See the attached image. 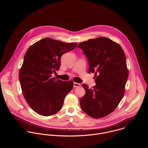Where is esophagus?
I'll return each instance as SVG.
<instances>
[{
    "instance_id": "34e87169",
    "label": "esophagus",
    "mask_w": 148,
    "mask_h": 148,
    "mask_svg": "<svg viewBox=\"0 0 148 148\" xmlns=\"http://www.w3.org/2000/svg\"><path fill=\"white\" fill-rule=\"evenodd\" d=\"M74 87H79L81 86V84L79 83H77V82H74Z\"/></svg>"
}]
</instances>
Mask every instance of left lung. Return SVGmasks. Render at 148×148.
Listing matches in <instances>:
<instances>
[{"label":"left lung","instance_id":"left-lung-1","mask_svg":"<svg viewBox=\"0 0 148 148\" xmlns=\"http://www.w3.org/2000/svg\"><path fill=\"white\" fill-rule=\"evenodd\" d=\"M88 61V73H95L96 85L92 90L86 84V94L80 99L82 110L94 118L110 114L117 107L125 92L128 77L125 53L121 47L106 37L80 43Z\"/></svg>","mask_w":148,"mask_h":148}]
</instances>
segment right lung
<instances>
[{
  "label": "right lung",
  "mask_w": 148,
  "mask_h": 148,
  "mask_svg": "<svg viewBox=\"0 0 148 148\" xmlns=\"http://www.w3.org/2000/svg\"><path fill=\"white\" fill-rule=\"evenodd\" d=\"M77 45L47 37L27 50L18 77L26 101L37 114L46 116L56 114L73 89L72 81L56 79L52 74L59 70L62 55Z\"/></svg>",
  "instance_id": "obj_1"
}]
</instances>
